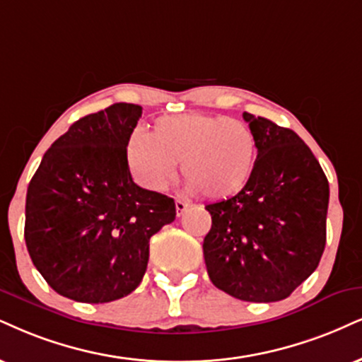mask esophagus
Returning a JSON list of instances; mask_svg holds the SVG:
<instances>
[{"label": "esophagus", "mask_w": 362, "mask_h": 362, "mask_svg": "<svg viewBox=\"0 0 362 362\" xmlns=\"http://www.w3.org/2000/svg\"><path fill=\"white\" fill-rule=\"evenodd\" d=\"M174 204H176V215L177 216H181L182 213H185L186 209L189 208V203L182 202V199H176V202H174Z\"/></svg>", "instance_id": "obj_1"}]
</instances>
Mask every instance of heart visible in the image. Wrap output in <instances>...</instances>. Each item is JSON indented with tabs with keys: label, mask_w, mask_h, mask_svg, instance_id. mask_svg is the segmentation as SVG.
I'll return each mask as SVG.
<instances>
[{
	"label": "heart",
	"mask_w": 362,
	"mask_h": 362,
	"mask_svg": "<svg viewBox=\"0 0 362 362\" xmlns=\"http://www.w3.org/2000/svg\"><path fill=\"white\" fill-rule=\"evenodd\" d=\"M255 158L257 141L247 124L209 114L164 115L151 134L136 131L126 146L127 166L142 188L166 189L180 163L188 189L211 199L238 193Z\"/></svg>",
	"instance_id": "b5f03b06"
}]
</instances>
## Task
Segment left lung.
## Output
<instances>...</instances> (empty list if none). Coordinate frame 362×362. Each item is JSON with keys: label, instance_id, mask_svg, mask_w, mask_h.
<instances>
[{"label": "left lung", "instance_id": "8db88e82", "mask_svg": "<svg viewBox=\"0 0 362 362\" xmlns=\"http://www.w3.org/2000/svg\"><path fill=\"white\" fill-rule=\"evenodd\" d=\"M257 160L245 188L208 204L203 255L215 287L247 302L287 298L317 269L325 247L329 182L296 132L245 112Z\"/></svg>", "mask_w": 362, "mask_h": 362}]
</instances>
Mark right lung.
<instances>
[{"label": "right lung", "mask_w": 362, "mask_h": 362, "mask_svg": "<svg viewBox=\"0 0 362 362\" xmlns=\"http://www.w3.org/2000/svg\"><path fill=\"white\" fill-rule=\"evenodd\" d=\"M142 107L119 102L70 126L26 193L31 262L60 296L105 304L137 288L151 236L176 218L166 194L137 186L126 159Z\"/></svg>", "instance_id": "right-lung-1"}]
</instances>
